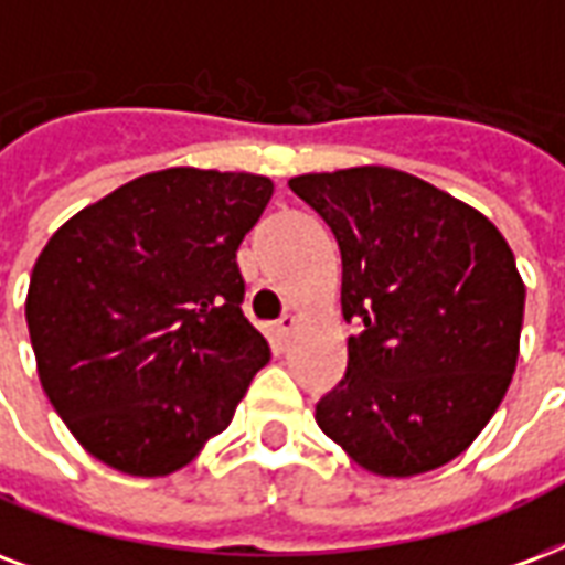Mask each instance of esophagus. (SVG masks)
<instances>
[{
    "label": "esophagus",
    "instance_id": "esophagus-1",
    "mask_svg": "<svg viewBox=\"0 0 565 565\" xmlns=\"http://www.w3.org/2000/svg\"><path fill=\"white\" fill-rule=\"evenodd\" d=\"M296 317H292V313H284L281 320H278V326H275V331H278V338H290L292 334V329H296Z\"/></svg>",
    "mask_w": 565,
    "mask_h": 565
}]
</instances>
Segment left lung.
Returning <instances> with one entry per match:
<instances>
[{
    "label": "left lung",
    "instance_id": "8db88e82",
    "mask_svg": "<svg viewBox=\"0 0 565 565\" xmlns=\"http://www.w3.org/2000/svg\"><path fill=\"white\" fill-rule=\"evenodd\" d=\"M290 189L338 239L340 311L361 326L317 424L370 473L436 471L483 433L515 373L512 248L480 210L397 168L299 174Z\"/></svg>",
    "mask_w": 565,
    "mask_h": 565
}]
</instances>
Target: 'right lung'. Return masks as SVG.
Masks as SVG:
<instances>
[{
  "mask_svg": "<svg viewBox=\"0 0 565 565\" xmlns=\"http://www.w3.org/2000/svg\"><path fill=\"white\" fill-rule=\"evenodd\" d=\"M264 174L162 168L67 218L25 296L38 376L73 438L129 477H168L225 433L257 370L236 248Z\"/></svg>",
  "mask_w": 565,
  "mask_h": 565,
  "instance_id": "obj_1",
  "label": "right lung"
}]
</instances>
